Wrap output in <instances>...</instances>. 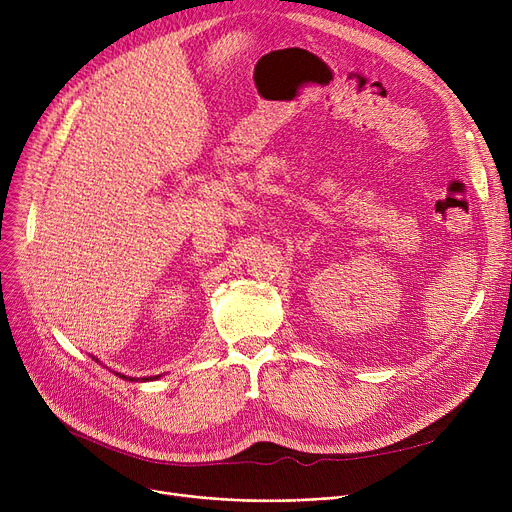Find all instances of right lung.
<instances>
[{"instance_id":"1","label":"right lung","mask_w":512,"mask_h":512,"mask_svg":"<svg viewBox=\"0 0 512 512\" xmlns=\"http://www.w3.org/2000/svg\"><path fill=\"white\" fill-rule=\"evenodd\" d=\"M95 361H97V359H95ZM118 375H120V373H118ZM120 378H124V380H130V382L134 380V378H126V375H120ZM157 378H159V375H155V378H141V382H147V380H157Z\"/></svg>"}]
</instances>
